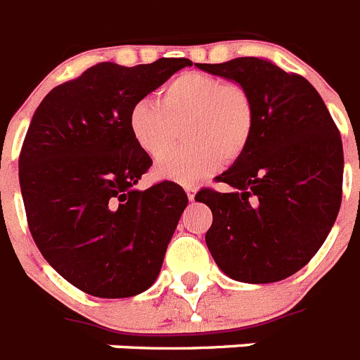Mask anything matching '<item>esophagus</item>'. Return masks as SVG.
<instances>
[{
	"label": "esophagus",
	"mask_w": 360,
	"mask_h": 360,
	"mask_svg": "<svg viewBox=\"0 0 360 360\" xmlns=\"http://www.w3.org/2000/svg\"><path fill=\"white\" fill-rule=\"evenodd\" d=\"M184 189H186V193H187V198H189V200H195V195H197V187L195 186H186L184 187Z\"/></svg>",
	"instance_id": "esophagus-1"
}]
</instances>
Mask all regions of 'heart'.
Listing matches in <instances>:
<instances>
[{
    "label": "heart",
    "instance_id": "heart-1",
    "mask_svg": "<svg viewBox=\"0 0 360 360\" xmlns=\"http://www.w3.org/2000/svg\"><path fill=\"white\" fill-rule=\"evenodd\" d=\"M180 126L190 145L168 155ZM129 127L150 158L168 155L156 165V176L189 186L215 173L224 160L239 158L252 136L254 112L240 86L184 71L162 86L160 101L147 95L134 103Z\"/></svg>",
    "mask_w": 360,
    "mask_h": 360
}]
</instances>
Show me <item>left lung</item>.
Returning <instances> with one entry per match:
<instances>
[{
    "mask_svg": "<svg viewBox=\"0 0 360 360\" xmlns=\"http://www.w3.org/2000/svg\"><path fill=\"white\" fill-rule=\"evenodd\" d=\"M197 68L239 84L254 112L248 145L217 176L231 191L200 189L195 197L213 213L207 248L231 280H285L307 265L337 221L344 173L338 129L309 80L266 58Z\"/></svg>",
    "mask_w": 360,
    "mask_h": 360,
    "instance_id": "left-lung-1",
    "label": "left lung"
}]
</instances>
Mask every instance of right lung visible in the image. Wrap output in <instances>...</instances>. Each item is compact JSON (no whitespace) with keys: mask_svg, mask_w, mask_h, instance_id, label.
Listing matches in <instances>:
<instances>
[{"mask_svg":"<svg viewBox=\"0 0 360 360\" xmlns=\"http://www.w3.org/2000/svg\"><path fill=\"white\" fill-rule=\"evenodd\" d=\"M186 66L191 60L101 62L53 88L32 115L20 154L29 230L47 263L86 294L130 298L162 270L187 195L174 182L136 189L153 160L129 115Z\"/></svg>","mask_w":360,"mask_h":360,"instance_id":"1","label":"right lung"}]
</instances>
